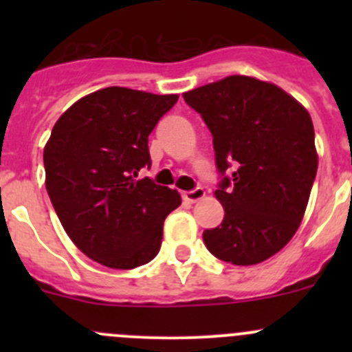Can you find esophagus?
Listing matches in <instances>:
<instances>
[{
  "instance_id": "34e87169",
  "label": "esophagus",
  "mask_w": 352,
  "mask_h": 352,
  "mask_svg": "<svg viewBox=\"0 0 352 352\" xmlns=\"http://www.w3.org/2000/svg\"><path fill=\"white\" fill-rule=\"evenodd\" d=\"M204 196H206V192L202 187H196L194 190H187V192L182 194L184 201H187V202H197L199 199H202Z\"/></svg>"
}]
</instances>
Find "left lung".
Segmentation results:
<instances>
[{"label":"left lung","instance_id":"left-lung-1","mask_svg":"<svg viewBox=\"0 0 352 352\" xmlns=\"http://www.w3.org/2000/svg\"><path fill=\"white\" fill-rule=\"evenodd\" d=\"M184 100L211 131L221 175L214 194L225 218L202 233L206 247L235 265L272 257L296 233L317 175L310 113L276 85L236 74Z\"/></svg>","mask_w":352,"mask_h":352}]
</instances>
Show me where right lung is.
<instances>
[{"mask_svg":"<svg viewBox=\"0 0 352 352\" xmlns=\"http://www.w3.org/2000/svg\"><path fill=\"white\" fill-rule=\"evenodd\" d=\"M179 95L109 87L74 102L44 148L45 189L73 243L110 269L153 261L177 190L138 172L151 165L148 136Z\"/></svg>","mask_w":352,"mask_h":352,"instance_id":"1","label":"right lung"}]
</instances>
